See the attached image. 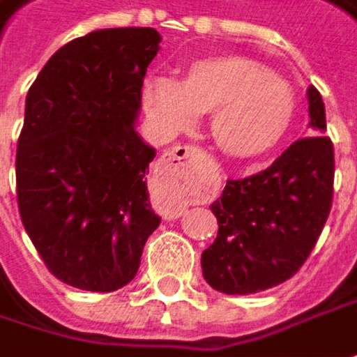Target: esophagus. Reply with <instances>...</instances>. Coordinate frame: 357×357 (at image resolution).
<instances>
[{
  "label": "esophagus",
  "mask_w": 357,
  "mask_h": 357,
  "mask_svg": "<svg viewBox=\"0 0 357 357\" xmlns=\"http://www.w3.org/2000/svg\"><path fill=\"white\" fill-rule=\"evenodd\" d=\"M201 156L203 151L199 146H174L158 158L154 176L158 181H167L174 188L190 190L197 181V165Z\"/></svg>",
  "instance_id": "esophagus-1"
}]
</instances>
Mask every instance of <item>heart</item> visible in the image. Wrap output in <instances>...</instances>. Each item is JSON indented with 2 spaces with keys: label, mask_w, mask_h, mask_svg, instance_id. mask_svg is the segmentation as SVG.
<instances>
[{
  "label": "heart",
  "mask_w": 357,
  "mask_h": 357,
  "mask_svg": "<svg viewBox=\"0 0 357 357\" xmlns=\"http://www.w3.org/2000/svg\"><path fill=\"white\" fill-rule=\"evenodd\" d=\"M142 104L165 132L190 128L211 112V136L229 156L255 158L273 151L295 120L294 88L263 63L243 56H213L185 68L183 80L152 76Z\"/></svg>",
  "instance_id": "1"
}]
</instances>
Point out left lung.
I'll use <instances>...</instances> for the list:
<instances>
[{
    "label": "left lung",
    "mask_w": 357,
    "mask_h": 357,
    "mask_svg": "<svg viewBox=\"0 0 357 357\" xmlns=\"http://www.w3.org/2000/svg\"><path fill=\"white\" fill-rule=\"evenodd\" d=\"M313 136L295 140L257 174L229 178L211 205L219 233L203 251L205 281L217 291L249 295L291 279L319 239L333 201V144L326 108L307 90Z\"/></svg>",
    "instance_id": "left-lung-1"
}]
</instances>
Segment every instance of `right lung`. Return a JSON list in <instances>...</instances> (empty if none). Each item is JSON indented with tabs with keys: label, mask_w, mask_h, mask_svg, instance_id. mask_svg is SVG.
<instances>
[{
	"label": "right lung",
	"mask_w": 357,
	"mask_h": 357,
	"mask_svg": "<svg viewBox=\"0 0 357 357\" xmlns=\"http://www.w3.org/2000/svg\"><path fill=\"white\" fill-rule=\"evenodd\" d=\"M158 42L152 27L92 31L62 45L27 92L20 217L50 273L84 291L130 283L160 223L144 181L154 151L134 130Z\"/></svg>",
	"instance_id": "1"
}]
</instances>
